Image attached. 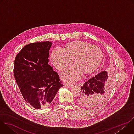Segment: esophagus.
<instances>
[{
	"label": "esophagus",
	"instance_id": "34e87169",
	"mask_svg": "<svg viewBox=\"0 0 134 134\" xmlns=\"http://www.w3.org/2000/svg\"><path fill=\"white\" fill-rule=\"evenodd\" d=\"M74 85H69V84H65L64 85V87H72Z\"/></svg>",
	"mask_w": 134,
	"mask_h": 134
}]
</instances>
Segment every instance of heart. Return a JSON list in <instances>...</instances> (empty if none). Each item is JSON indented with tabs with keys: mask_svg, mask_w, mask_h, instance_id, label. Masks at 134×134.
<instances>
[{
	"mask_svg": "<svg viewBox=\"0 0 134 134\" xmlns=\"http://www.w3.org/2000/svg\"><path fill=\"white\" fill-rule=\"evenodd\" d=\"M103 56L99 47L86 42L75 41L67 43L63 49H53L50 58L55 68L60 71L71 65L74 59L75 65L61 74V77L65 82L73 83L81 77L83 72L88 74L96 69L101 64Z\"/></svg>",
	"mask_w": 134,
	"mask_h": 134,
	"instance_id": "1",
	"label": "heart"
}]
</instances>
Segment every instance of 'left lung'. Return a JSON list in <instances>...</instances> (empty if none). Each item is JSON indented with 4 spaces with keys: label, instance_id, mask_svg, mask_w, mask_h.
<instances>
[{
    "label": "left lung",
    "instance_id": "8db88e82",
    "mask_svg": "<svg viewBox=\"0 0 134 134\" xmlns=\"http://www.w3.org/2000/svg\"><path fill=\"white\" fill-rule=\"evenodd\" d=\"M107 71H102L85 82L81 87L82 93L78 102L84 107H96L108 98L112 87Z\"/></svg>",
    "mask_w": 134,
    "mask_h": 134
}]
</instances>
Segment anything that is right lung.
Returning a JSON list of instances; mask_svg holds the SVG:
<instances>
[{
  "mask_svg": "<svg viewBox=\"0 0 134 134\" xmlns=\"http://www.w3.org/2000/svg\"><path fill=\"white\" fill-rule=\"evenodd\" d=\"M52 42L31 43L16 56L14 75L24 100L36 109L48 107L63 86L59 76L49 65Z\"/></svg>",
  "mask_w": 134,
  "mask_h": 134,
  "instance_id": "obj_1",
  "label": "right lung"
}]
</instances>
